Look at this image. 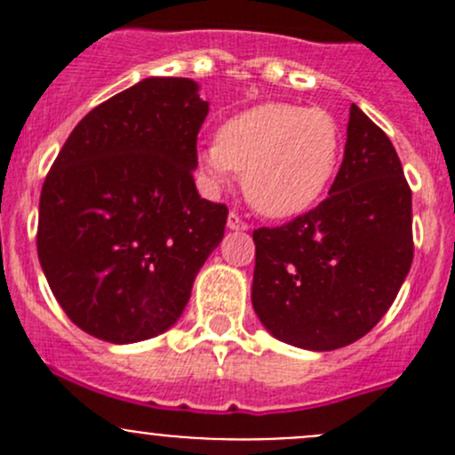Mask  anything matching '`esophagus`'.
Returning a JSON list of instances; mask_svg holds the SVG:
<instances>
[{"label":"esophagus","instance_id":"1","mask_svg":"<svg viewBox=\"0 0 455 455\" xmlns=\"http://www.w3.org/2000/svg\"><path fill=\"white\" fill-rule=\"evenodd\" d=\"M227 227L231 228V231H246V228H249V224H246L244 220L235 213V211H231V213H228V220H227Z\"/></svg>","mask_w":455,"mask_h":455}]
</instances>
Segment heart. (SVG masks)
<instances>
[{
	"mask_svg": "<svg viewBox=\"0 0 455 455\" xmlns=\"http://www.w3.org/2000/svg\"><path fill=\"white\" fill-rule=\"evenodd\" d=\"M337 118L321 108L259 103L220 125L215 142L198 149V172L209 191L242 173V189L261 215L295 218L323 198L341 164Z\"/></svg>",
	"mask_w": 455,
	"mask_h": 455,
	"instance_id": "obj_1",
	"label": "heart"
}]
</instances>
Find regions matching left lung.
Returning a JSON list of instances; mask_svg holds the SVG:
<instances>
[{"label": "left lung", "mask_w": 455, "mask_h": 455, "mask_svg": "<svg viewBox=\"0 0 455 455\" xmlns=\"http://www.w3.org/2000/svg\"><path fill=\"white\" fill-rule=\"evenodd\" d=\"M253 242L251 301L275 339L328 352L365 337L414 259L411 191L387 134L352 105L328 198Z\"/></svg>", "instance_id": "8db88e82"}]
</instances>
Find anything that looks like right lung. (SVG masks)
Wrapping results in <instances>:
<instances>
[{"label": "right lung", "instance_id": "add662e5", "mask_svg": "<svg viewBox=\"0 0 455 455\" xmlns=\"http://www.w3.org/2000/svg\"><path fill=\"white\" fill-rule=\"evenodd\" d=\"M200 85L149 76L75 127L45 176L36 253L72 323L103 341L158 337L180 319L228 209L200 198Z\"/></svg>", "mask_w": 455, "mask_h": 455}]
</instances>
